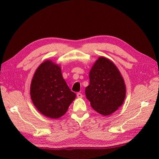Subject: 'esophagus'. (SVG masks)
<instances>
[{"mask_svg": "<svg viewBox=\"0 0 159 159\" xmlns=\"http://www.w3.org/2000/svg\"><path fill=\"white\" fill-rule=\"evenodd\" d=\"M76 96L77 98H83V94L81 93H77Z\"/></svg>", "mask_w": 159, "mask_h": 159, "instance_id": "obj_1", "label": "esophagus"}]
</instances>
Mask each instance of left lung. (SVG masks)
<instances>
[{
	"label": "left lung",
	"instance_id": "8db88e82",
	"mask_svg": "<svg viewBox=\"0 0 159 159\" xmlns=\"http://www.w3.org/2000/svg\"><path fill=\"white\" fill-rule=\"evenodd\" d=\"M85 95L98 113L107 116L116 111L126 97V85L115 64L105 57H99L89 72V85Z\"/></svg>",
	"mask_w": 159,
	"mask_h": 159
}]
</instances>
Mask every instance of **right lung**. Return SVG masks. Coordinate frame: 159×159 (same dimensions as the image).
Returning a JSON list of instances; mask_svg holds the SVG:
<instances>
[{"label":"right lung","instance_id":"obj_1","mask_svg":"<svg viewBox=\"0 0 159 159\" xmlns=\"http://www.w3.org/2000/svg\"><path fill=\"white\" fill-rule=\"evenodd\" d=\"M30 94L37 109L52 119L63 116L76 98L63 79L60 66L50 60L40 64L36 70Z\"/></svg>","mask_w":159,"mask_h":159}]
</instances>
